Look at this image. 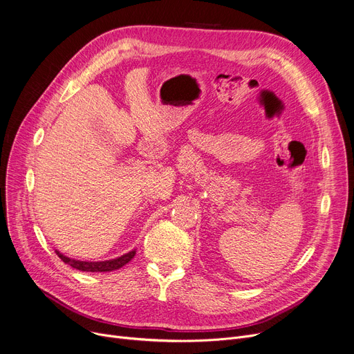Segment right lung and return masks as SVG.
Listing matches in <instances>:
<instances>
[{"instance_id":"add662e5","label":"right lung","mask_w":354,"mask_h":354,"mask_svg":"<svg viewBox=\"0 0 354 354\" xmlns=\"http://www.w3.org/2000/svg\"><path fill=\"white\" fill-rule=\"evenodd\" d=\"M57 256L64 261L66 264L71 266L73 268L81 270V272H113V270H118L120 267H122L124 264H127L134 256H136V250L129 252L127 254H122L121 257L113 259V260H106V261H80V260H74L70 257H66L64 254H61L59 252H55Z\"/></svg>"}]
</instances>
